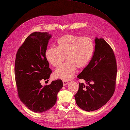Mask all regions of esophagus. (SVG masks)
<instances>
[{
    "label": "esophagus",
    "instance_id": "obj_1",
    "mask_svg": "<svg viewBox=\"0 0 130 130\" xmlns=\"http://www.w3.org/2000/svg\"><path fill=\"white\" fill-rule=\"evenodd\" d=\"M68 84V81H66V80H63V85L64 86H66Z\"/></svg>",
    "mask_w": 130,
    "mask_h": 130
}]
</instances>
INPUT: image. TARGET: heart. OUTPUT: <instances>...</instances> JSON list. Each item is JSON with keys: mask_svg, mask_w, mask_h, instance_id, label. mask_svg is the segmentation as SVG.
<instances>
[{"mask_svg": "<svg viewBox=\"0 0 130 130\" xmlns=\"http://www.w3.org/2000/svg\"><path fill=\"white\" fill-rule=\"evenodd\" d=\"M94 43L89 37L73 35H65L57 41V47H51L45 52L46 60L55 67L64 61L66 63L56 69L54 76L64 80L71 79L76 68L82 69L91 60L94 52Z\"/></svg>", "mask_w": 130, "mask_h": 130, "instance_id": "obj_1", "label": "heart"}]
</instances>
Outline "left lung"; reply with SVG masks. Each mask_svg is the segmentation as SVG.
Masks as SVG:
<instances>
[{"label":"left lung","instance_id":"left-lung-1","mask_svg":"<svg viewBox=\"0 0 130 130\" xmlns=\"http://www.w3.org/2000/svg\"><path fill=\"white\" fill-rule=\"evenodd\" d=\"M95 50L89 64L78 75L87 85L79 83L74 95L77 106L86 111L105 105L115 92L117 67L113 49L103 38L95 39Z\"/></svg>","mask_w":130,"mask_h":130}]
</instances>
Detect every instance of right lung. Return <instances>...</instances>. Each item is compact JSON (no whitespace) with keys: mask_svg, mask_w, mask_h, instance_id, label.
Here are the masks:
<instances>
[{"mask_svg":"<svg viewBox=\"0 0 130 130\" xmlns=\"http://www.w3.org/2000/svg\"><path fill=\"white\" fill-rule=\"evenodd\" d=\"M51 37L48 32L32 33L18 49L15 57L14 75L18 96L27 108L38 113L53 107L63 87L61 80L44 86L41 84V80L49 78L52 73L45 55Z\"/></svg>","mask_w":130,"mask_h":130,"instance_id":"add662e5","label":"right lung"}]
</instances>
